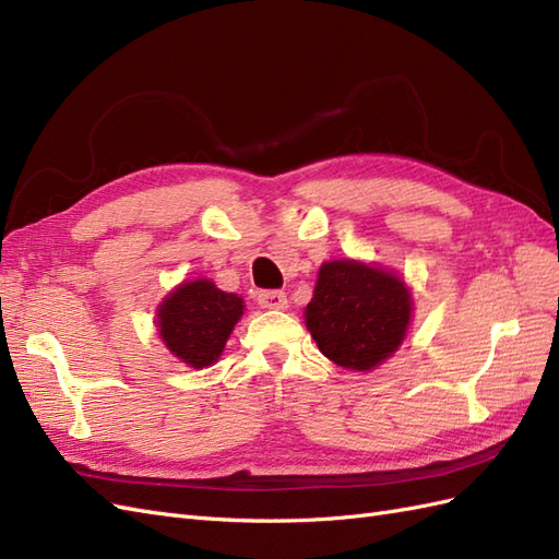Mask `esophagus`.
Here are the masks:
<instances>
[{
  "instance_id": "34e87169",
  "label": "esophagus",
  "mask_w": 559,
  "mask_h": 559,
  "mask_svg": "<svg viewBox=\"0 0 559 559\" xmlns=\"http://www.w3.org/2000/svg\"><path fill=\"white\" fill-rule=\"evenodd\" d=\"M259 306L265 310H284L286 308V294L280 289H263L255 296Z\"/></svg>"
}]
</instances>
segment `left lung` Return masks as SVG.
<instances>
[{"instance_id":"1","label":"left lung","mask_w":559,"mask_h":559,"mask_svg":"<svg viewBox=\"0 0 559 559\" xmlns=\"http://www.w3.org/2000/svg\"><path fill=\"white\" fill-rule=\"evenodd\" d=\"M412 320V294L379 267L331 261L320 267L306 326L338 367L367 371L397 350Z\"/></svg>"}]
</instances>
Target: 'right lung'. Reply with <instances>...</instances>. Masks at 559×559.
<instances>
[{
  "label": "right lung",
  "instance_id": "1",
  "mask_svg": "<svg viewBox=\"0 0 559 559\" xmlns=\"http://www.w3.org/2000/svg\"><path fill=\"white\" fill-rule=\"evenodd\" d=\"M242 310V298L216 289L214 282H186L157 310L159 336L186 365L202 369L221 357Z\"/></svg>",
  "mask_w": 559,
  "mask_h": 559
}]
</instances>
